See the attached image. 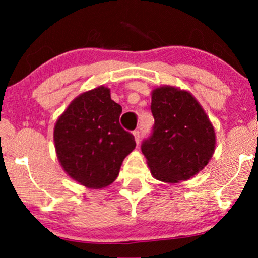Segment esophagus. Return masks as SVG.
Returning <instances> with one entry per match:
<instances>
[{
    "label": "esophagus",
    "mask_w": 258,
    "mask_h": 258,
    "mask_svg": "<svg viewBox=\"0 0 258 258\" xmlns=\"http://www.w3.org/2000/svg\"><path fill=\"white\" fill-rule=\"evenodd\" d=\"M133 134H134L136 144H139V142H140V130H139V129L134 130V132H133Z\"/></svg>",
    "instance_id": "esophagus-1"
}]
</instances>
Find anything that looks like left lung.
I'll return each instance as SVG.
<instances>
[{"label": "left lung", "mask_w": 258, "mask_h": 258, "mask_svg": "<svg viewBox=\"0 0 258 258\" xmlns=\"http://www.w3.org/2000/svg\"><path fill=\"white\" fill-rule=\"evenodd\" d=\"M152 133L141 145L151 174L163 182L188 180L215 151V130L192 94L163 86L152 92Z\"/></svg>", "instance_id": "1"}]
</instances>
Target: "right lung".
Wrapping results in <instances>:
<instances>
[{"mask_svg": "<svg viewBox=\"0 0 258 258\" xmlns=\"http://www.w3.org/2000/svg\"><path fill=\"white\" fill-rule=\"evenodd\" d=\"M122 106L104 86L78 95L54 126L57 159L68 175L88 188L108 186L136 146L119 124Z\"/></svg>", "mask_w": 258, "mask_h": 258, "instance_id": "1", "label": "right lung"}]
</instances>
